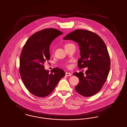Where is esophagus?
<instances>
[{"label": "esophagus", "mask_w": 127, "mask_h": 127, "mask_svg": "<svg viewBox=\"0 0 127 127\" xmlns=\"http://www.w3.org/2000/svg\"><path fill=\"white\" fill-rule=\"evenodd\" d=\"M65 75L67 76H72V73H69V72H66L65 73Z\"/></svg>", "instance_id": "obj_1"}]
</instances>
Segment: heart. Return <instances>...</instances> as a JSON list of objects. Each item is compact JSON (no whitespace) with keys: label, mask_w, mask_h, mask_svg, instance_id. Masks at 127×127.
<instances>
[{"label":"heart","mask_w":127,"mask_h":127,"mask_svg":"<svg viewBox=\"0 0 127 127\" xmlns=\"http://www.w3.org/2000/svg\"><path fill=\"white\" fill-rule=\"evenodd\" d=\"M72 44H71V43H68V44H66L65 45V47H67L68 46H69V45H72ZM65 66L66 67H67L69 68L70 67V65L69 64H65Z\"/></svg>","instance_id":"heart-1"}]
</instances>
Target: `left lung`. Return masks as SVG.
<instances>
[{
    "mask_svg": "<svg viewBox=\"0 0 127 127\" xmlns=\"http://www.w3.org/2000/svg\"><path fill=\"white\" fill-rule=\"evenodd\" d=\"M64 39L78 43L81 55L78 67H88L85 74L82 72L73 74L79 80L75 87L76 92L84 97L94 95L101 90L110 70V56L105 44L98 34L83 29L71 32Z\"/></svg>",
    "mask_w": 127,
    "mask_h": 127,
    "instance_id": "left-lung-1",
    "label": "left lung"
}]
</instances>
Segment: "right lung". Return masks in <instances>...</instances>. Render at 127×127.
<instances>
[{
  "instance_id": "add662e5",
  "label": "right lung",
  "mask_w": 127,
  "mask_h": 127,
  "mask_svg": "<svg viewBox=\"0 0 127 127\" xmlns=\"http://www.w3.org/2000/svg\"><path fill=\"white\" fill-rule=\"evenodd\" d=\"M63 34L56 29H44L32 35L23 47L20 57V76L27 90L36 96L49 95L65 76L62 69L56 67L49 73L43 65L50 59L51 43Z\"/></svg>"
}]
</instances>
